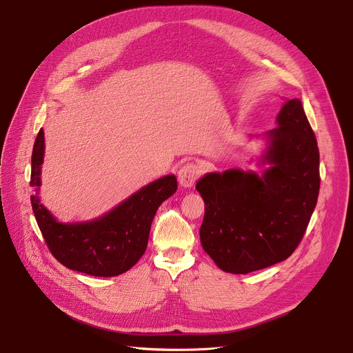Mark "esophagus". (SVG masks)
<instances>
[{"mask_svg":"<svg viewBox=\"0 0 353 353\" xmlns=\"http://www.w3.org/2000/svg\"><path fill=\"white\" fill-rule=\"evenodd\" d=\"M201 173V168L196 163H184L179 170V183L181 187H191Z\"/></svg>","mask_w":353,"mask_h":353,"instance_id":"esophagus-1","label":"esophagus"}]
</instances>
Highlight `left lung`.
Listing matches in <instances>:
<instances>
[{
	"label": "left lung",
	"instance_id": "obj_1",
	"mask_svg": "<svg viewBox=\"0 0 353 353\" xmlns=\"http://www.w3.org/2000/svg\"><path fill=\"white\" fill-rule=\"evenodd\" d=\"M259 176L240 169L208 173L195 188L204 198L199 239L225 272L248 274L292 256L303 239L320 191L316 135L299 99L283 105Z\"/></svg>",
	"mask_w": 353,
	"mask_h": 353
}]
</instances>
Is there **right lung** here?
<instances>
[{
	"label": "right lung",
	"mask_w": 353,
	"mask_h": 353,
	"mask_svg": "<svg viewBox=\"0 0 353 353\" xmlns=\"http://www.w3.org/2000/svg\"><path fill=\"white\" fill-rule=\"evenodd\" d=\"M43 155L41 128L32 152L30 203L50 253L64 267L92 276H117L132 268L145 253L158 208L177 190L176 177L169 174L149 183L114 210L90 222L60 223L39 198Z\"/></svg>",
	"instance_id": "right-lung-1"
}]
</instances>
